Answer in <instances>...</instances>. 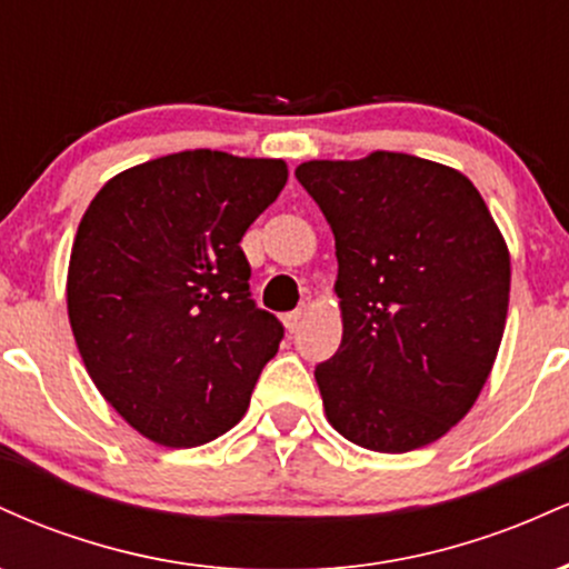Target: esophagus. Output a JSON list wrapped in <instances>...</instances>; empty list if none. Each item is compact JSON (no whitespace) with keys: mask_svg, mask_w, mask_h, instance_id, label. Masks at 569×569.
<instances>
[{"mask_svg":"<svg viewBox=\"0 0 569 569\" xmlns=\"http://www.w3.org/2000/svg\"><path fill=\"white\" fill-rule=\"evenodd\" d=\"M302 318H305V312H302V310H291V312H286V316H283V323H286V329H289V335H297L299 326H302Z\"/></svg>","mask_w":569,"mask_h":569,"instance_id":"34e87169","label":"esophagus"}]
</instances>
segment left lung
<instances>
[{"label": "left lung", "instance_id": "1", "mask_svg": "<svg viewBox=\"0 0 569 569\" xmlns=\"http://www.w3.org/2000/svg\"><path fill=\"white\" fill-rule=\"evenodd\" d=\"M335 232L342 342L318 363L345 439L409 452L441 439L485 388L506 329L511 257L479 189L415 154L297 168Z\"/></svg>", "mask_w": 569, "mask_h": 569}]
</instances>
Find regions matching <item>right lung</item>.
Here are the masks:
<instances>
[{"label":"right lung","mask_w":569,"mask_h":569,"mask_svg":"<svg viewBox=\"0 0 569 569\" xmlns=\"http://www.w3.org/2000/svg\"><path fill=\"white\" fill-rule=\"evenodd\" d=\"M289 179L283 160L211 149L117 173L69 262V321L90 380L147 439L198 447L246 415L283 323L248 291L240 240Z\"/></svg>","instance_id":"obj_1"}]
</instances>
